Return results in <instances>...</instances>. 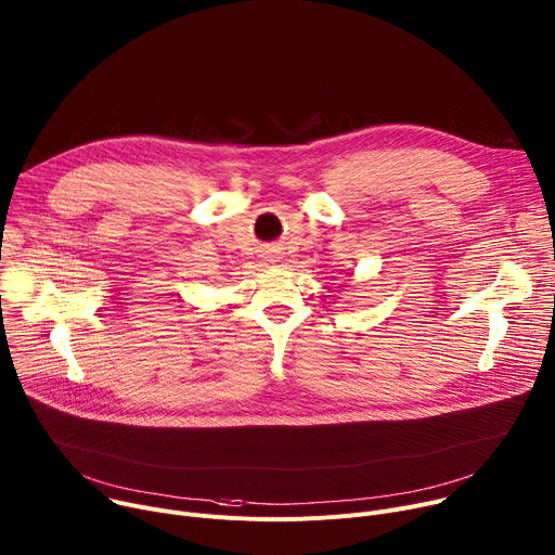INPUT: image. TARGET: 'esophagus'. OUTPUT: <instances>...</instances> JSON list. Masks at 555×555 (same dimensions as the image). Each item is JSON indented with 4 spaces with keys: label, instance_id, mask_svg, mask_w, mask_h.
Returning <instances> with one entry per match:
<instances>
[{
    "label": "esophagus",
    "instance_id": "34e87169",
    "mask_svg": "<svg viewBox=\"0 0 555 555\" xmlns=\"http://www.w3.org/2000/svg\"><path fill=\"white\" fill-rule=\"evenodd\" d=\"M266 259H268L270 263H276L281 257L276 255V250H266Z\"/></svg>",
    "mask_w": 555,
    "mask_h": 555
}]
</instances>
